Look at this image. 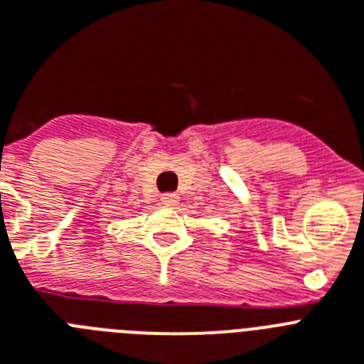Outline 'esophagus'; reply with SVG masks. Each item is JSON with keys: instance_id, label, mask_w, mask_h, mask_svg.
Masks as SVG:
<instances>
[{"instance_id": "obj_1", "label": "esophagus", "mask_w": 364, "mask_h": 364, "mask_svg": "<svg viewBox=\"0 0 364 364\" xmlns=\"http://www.w3.org/2000/svg\"><path fill=\"white\" fill-rule=\"evenodd\" d=\"M161 204H165V206H169V208H175V206H178L180 203V197L176 193H164L161 195Z\"/></svg>"}]
</instances>
